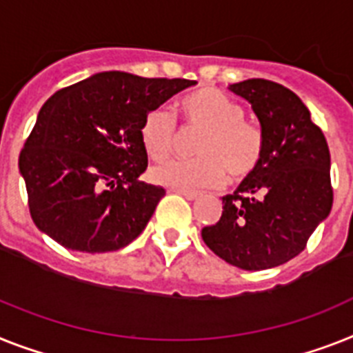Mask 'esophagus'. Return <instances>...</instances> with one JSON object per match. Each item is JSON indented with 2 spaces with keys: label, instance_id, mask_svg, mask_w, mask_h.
Here are the masks:
<instances>
[{
  "label": "esophagus",
  "instance_id": "esophagus-1",
  "mask_svg": "<svg viewBox=\"0 0 353 353\" xmlns=\"http://www.w3.org/2000/svg\"><path fill=\"white\" fill-rule=\"evenodd\" d=\"M173 193H179L182 194V196H185L188 200H194V198L200 196V193L198 191H191V189H171Z\"/></svg>",
  "mask_w": 353,
  "mask_h": 353
}]
</instances>
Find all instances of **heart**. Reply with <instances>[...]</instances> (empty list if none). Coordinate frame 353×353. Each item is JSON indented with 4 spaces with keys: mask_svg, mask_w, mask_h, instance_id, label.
<instances>
[{
    "mask_svg": "<svg viewBox=\"0 0 353 353\" xmlns=\"http://www.w3.org/2000/svg\"><path fill=\"white\" fill-rule=\"evenodd\" d=\"M180 113L189 130L203 131L194 150L198 159H174L153 165V182L171 189L212 188L225 180V171L232 180H240L260 165L263 133L243 121V108L225 93L198 90L180 101ZM141 142L151 159L171 155L176 145V122L168 108H157L145 115Z\"/></svg>",
    "mask_w": 353,
    "mask_h": 353,
    "instance_id": "heart-1",
    "label": "heart"
}]
</instances>
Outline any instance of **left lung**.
Masks as SVG:
<instances>
[{"instance_id": "left-lung-1", "label": "left lung", "mask_w": 353, "mask_h": 353, "mask_svg": "<svg viewBox=\"0 0 353 353\" xmlns=\"http://www.w3.org/2000/svg\"><path fill=\"white\" fill-rule=\"evenodd\" d=\"M249 101L263 133L260 165L232 194L222 216L202 229L205 245L243 270H263L298 256L330 214V151L308 108L288 88L267 79L229 86Z\"/></svg>"}]
</instances>
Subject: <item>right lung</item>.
<instances>
[{"instance_id":"right-lung-1","label":"right lung","mask_w":353,"mask_h":353,"mask_svg":"<svg viewBox=\"0 0 353 353\" xmlns=\"http://www.w3.org/2000/svg\"><path fill=\"white\" fill-rule=\"evenodd\" d=\"M193 84L103 72L55 92L19 153L37 229L90 254L135 240L165 194L164 188L139 180L148 168L142 122Z\"/></svg>"}]
</instances>
